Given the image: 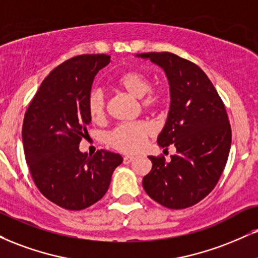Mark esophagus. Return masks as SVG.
Here are the masks:
<instances>
[{
	"mask_svg": "<svg viewBox=\"0 0 258 258\" xmlns=\"http://www.w3.org/2000/svg\"><path fill=\"white\" fill-rule=\"evenodd\" d=\"M133 160H135V156H131V155H126V156H123V163L125 164L131 163Z\"/></svg>",
	"mask_w": 258,
	"mask_h": 258,
	"instance_id": "34e87169",
	"label": "esophagus"
}]
</instances>
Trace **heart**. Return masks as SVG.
<instances>
[{"mask_svg": "<svg viewBox=\"0 0 258 258\" xmlns=\"http://www.w3.org/2000/svg\"><path fill=\"white\" fill-rule=\"evenodd\" d=\"M117 86L125 90L133 97L141 98V104L145 110H157L163 104V95L153 86L150 77L141 71H127L116 80ZM107 96L99 88L91 89L88 96V113L92 121H102L107 114ZM151 135V127L144 121L121 123L111 130L105 137V142L111 148L126 154L137 153L144 147Z\"/></svg>", "mask_w": 258, "mask_h": 258, "instance_id": "obj_1", "label": "heart"}]
</instances>
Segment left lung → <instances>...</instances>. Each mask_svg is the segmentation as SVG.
<instances>
[{
	"label": "left lung",
	"mask_w": 258,
	"mask_h": 258,
	"mask_svg": "<svg viewBox=\"0 0 258 258\" xmlns=\"http://www.w3.org/2000/svg\"><path fill=\"white\" fill-rule=\"evenodd\" d=\"M166 73L170 86L168 117L157 143L173 144L176 154L149 156L150 173L143 178L147 194L169 209H185L207 197L227 162L232 131L227 111L213 83L194 62L172 52H144Z\"/></svg>",
	"instance_id": "obj_1"
}]
</instances>
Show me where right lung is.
<instances>
[{"label": "right lung", "instance_id": "obj_1", "mask_svg": "<svg viewBox=\"0 0 258 258\" xmlns=\"http://www.w3.org/2000/svg\"><path fill=\"white\" fill-rule=\"evenodd\" d=\"M109 55H79L49 73L25 113L23 143L26 162L40 194L67 210L85 209L104 196L119 154L80 153L91 122L88 96L95 76Z\"/></svg>", "mask_w": 258, "mask_h": 258}]
</instances>
